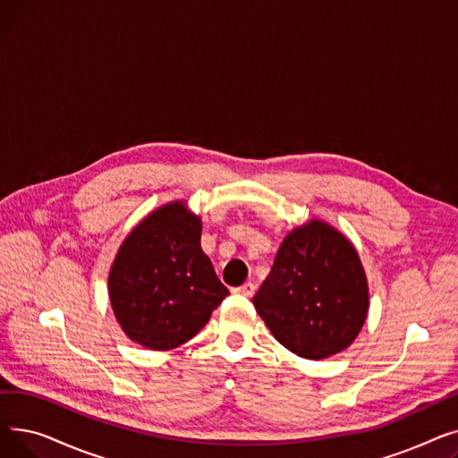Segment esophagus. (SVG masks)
Segmentation results:
<instances>
[{"label": "esophagus", "mask_w": 458, "mask_h": 458, "mask_svg": "<svg viewBox=\"0 0 458 458\" xmlns=\"http://www.w3.org/2000/svg\"><path fill=\"white\" fill-rule=\"evenodd\" d=\"M254 290H256V285L252 284V282H245L243 285H239V287H235V293H239V295H243V297H252L254 295Z\"/></svg>", "instance_id": "esophagus-1"}]
</instances>
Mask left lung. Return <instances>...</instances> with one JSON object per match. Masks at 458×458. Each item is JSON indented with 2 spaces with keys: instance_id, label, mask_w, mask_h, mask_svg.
I'll return each instance as SVG.
<instances>
[{
  "instance_id": "1",
  "label": "left lung",
  "mask_w": 458,
  "mask_h": 458,
  "mask_svg": "<svg viewBox=\"0 0 458 458\" xmlns=\"http://www.w3.org/2000/svg\"><path fill=\"white\" fill-rule=\"evenodd\" d=\"M252 302L285 349L321 360L347 349L362 330L368 278L349 239L314 219L285 235Z\"/></svg>"
}]
</instances>
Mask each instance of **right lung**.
Instances as JSON below:
<instances>
[{"label":"right lung","instance_id":"right-lung-1","mask_svg":"<svg viewBox=\"0 0 458 458\" xmlns=\"http://www.w3.org/2000/svg\"><path fill=\"white\" fill-rule=\"evenodd\" d=\"M200 216L178 200L144 216L120 245L109 299L131 342L174 349L197 335L228 295L200 247Z\"/></svg>","mask_w":458,"mask_h":458}]
</instances>
